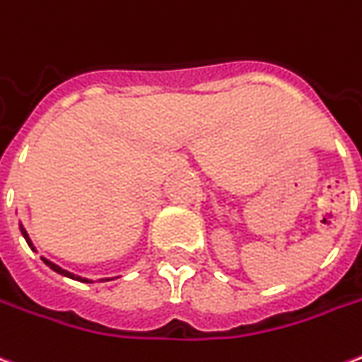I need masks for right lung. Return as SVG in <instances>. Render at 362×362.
<instances>
[{"instance_id":"add662e5","label":"right lung","mask_w":362,"mask_h":362,"mask_svg":"<svg viewBox=\"0 0 362 362\" xmlns=\"http://www.w3.org/2000/svg\"><path fill=\"white\" fill-rule=\"evenodd\" d=\"M19 229H21V233H23V237H25V241H27V245H29V247H31V249H33L31 239H29V235H27V231L23 229V225H21V223H19ZM42 260H45V264H47V267H50V269L54 270V272H58V274H62V276L72 278V280H80V282H92V280H88V278L76 276V274H72V272H68V270L60 269L58 264H54V262H50V260H47V259H42ZM105 280H111V278H105Z\"/></svg>"}]
</instances>
